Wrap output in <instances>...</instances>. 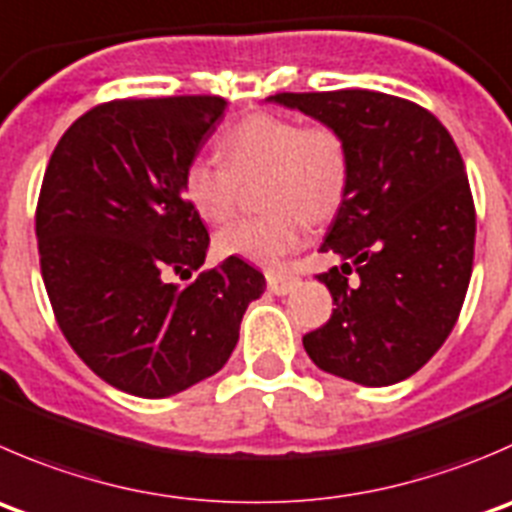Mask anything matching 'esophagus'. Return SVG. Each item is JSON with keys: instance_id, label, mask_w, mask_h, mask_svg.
<instances>
[{"instance_id": "34e87169", "label": "esophagus", "mask_w": 512, "mask_h": 512, "mask_svg": "<svg viewBox=\"0 0 512 512\" xmlns=\"http://www.w3.org/2000/svg\"><path fill=\"white\" fill-rule=\"evenodd\" d=\"M267 287H270V292H275V295H287V292H292L297 287V277L290 275V272H267Z\"/></svg>"}]
</instances>
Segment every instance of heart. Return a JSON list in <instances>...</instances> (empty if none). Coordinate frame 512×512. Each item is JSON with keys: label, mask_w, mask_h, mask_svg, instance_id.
I'll return each instance as SVG.
<instances>
[{"label": "heart", "mask_w": 512, "mask_h": 512, "mask_svg": "<svg viewBox=\"0 0 512 512\" xmlns=\"http://www.w3.org/2000/svg\"><path fill=\"white\" fill-rule=\"evenodd\" d=\"M220 165L192 160L182 172V192L205 222L220 225L237 210L240 185L257 180L262 215L225 227L215 247L275 267L307 237V222H325L340 210L350 187V147L330 122L300 124L277 114H250L217 137Z\"/></svg>", "instance_id": "obj_1"}]
</instances>
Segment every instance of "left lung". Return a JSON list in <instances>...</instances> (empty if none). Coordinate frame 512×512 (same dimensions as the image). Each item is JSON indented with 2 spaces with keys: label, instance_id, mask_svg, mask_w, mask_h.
I'll return each instance as SVG.
<instances>
[{
  "label": "left lung",
  "instance_id": "8db88e82",
  "mask_svg": "<svg viewBox=\"0 0 512 512\" xmlns=\"http://www.w3.org/2000/svg\"><path fill=\"white\" fill-rule=\"evenodd\" d=\"M270 99L335 124L350 147V187L320 247L347 262L317 275L335 310L302 345L345 380H405L448 340L468 292L475 205L463 157L443 122L410 99L370 89Z\"/></svg>",
  "mask_w": 512,
  "mask_h": 512
}]
</instances>
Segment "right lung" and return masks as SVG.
<instances>
[{"label": "right lung", "instance_id": "add662e5", "mask_svg": "<svg viewBox=\"0 0 512 512\" xmlns=\"http://www.w3.org/2000/svg\"><path fill=\"white\" fill-rule=\"evenodd\" d=\"M227 109L217 94L112 99L49 157L37 247L54 317L84 365L137 398H167L230 360L265 275L240 257L202 270L207 227L182 172ZM198 272L185 288L170 274Z\"/></svg>", "mask_w": 512, "mask_h": 512}]
</instances>
